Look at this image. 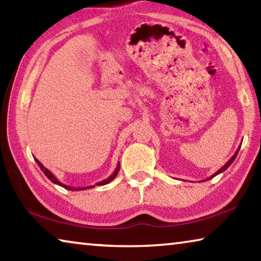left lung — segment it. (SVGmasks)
Returning <instances> with one entry per match:
<instances>
[{"label": "left lung", "mask_w": 261, "mask_h": 261, "mask_svg": "<svg viewBox=\"0 0 261 261\" xmlns=\"http://www.w3.org/2000/svg\"><path fill=\"white\" fill-rule=\"evenodd\" d=\"M240 148H241V145H240V147H238L237 148V151L235 152V154H233V155L230 158V160H229L227 163H226V165H224L222 168H220V169L218 170V171H216V173L215 174H213V175H212L211 176V177H208V178H207L206 180H208V179H212V178H213V177H215V176L216 175H219V174H221V173H223V171L224 170H226L227 169V168L229 167V166H230L231 165V163L233 162V160H235V159H236V156H237V154H238V151H240Z\"/></svg>", "instance_id": "obj_1"}]
</instances>
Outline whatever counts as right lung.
Instances as JSON below:
<instances>
[{
    "mask_svg": "<svg viewBox=\"0 0 261 261\" xmlns=\"http://www.w3.org/2000/svg\"><path fill=\"white\" fill-rule=\"evenodd\" d=\"M35 161H37L38 166L40 167V169L43 171V173H45V175L47 176L48 178H49V179L51 180L53 183H54V184H57V185H60V187L64 188V189H67V190H71V191H81V190H87V189H92V188H94L95 185H106V184H108V183L112 182V180H113L115 177H116L117 174H118V171H120V162H118V163H117V166H116V169H115L114 173H113L112 175H110L108 178H106V179H103V180H100V182H98V183H96L95 185H88V187H83V188H73V187H70V185H65L64 183L60 182V180L55 177V175L53 174L50 170H48L47 168H45V166H43L42 163L38 160V159H35Z\"/></svg>",
    "mask_w": 261,
    "mask_h": 261,
    "instance_id": "right-lung-1",
    "label": "right lung"
}]
</instances>
